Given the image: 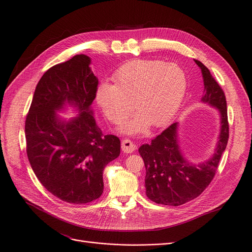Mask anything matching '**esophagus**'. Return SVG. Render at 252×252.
Returning <instances> with one entry per match:
<instances>
[{
  "label": "esophagus",
  "instance_id": "obj_1",
  "mask_svg": "<svg viewBox=\"0 0 252 252\" xmlns=\"http://www.w3.org/2000/svg\"><path fill=\"white\" fill-rule=\"evenodd\" d=\"M122 150L126 154H131L135 150V145L129 139L122 140Z\"/></svg>",
  "mask_w": 252,
  "mask_h": 252
}]
</instances>
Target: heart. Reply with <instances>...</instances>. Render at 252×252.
Here are the masks:
<instances>
[{"mask_svg":"<svg viewBox=\"0 0 252 252\" xmlns=\"http://www.w3.org/2000/svg\"><path fill=\"white\" fill-rule=\"evenodd\" d=\"M115 85L102 83L95 92V100L104 117L114 124L124 122L132 111L137 114L121 130L134 134L167 125L181 106L187 76L176 63L157 60H132L114 74Z\"/></svg>","mask_w":252,"mask_h":252,"instance_id":"b5f03b06","label":"heart"}]
</instances>
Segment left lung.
Returning a JSON list of instances; mask_svg holds the SVG:
<instances>
[{"instance_id": "obj_1", "label": "left lung", "mask_w": 252, "mask_h": 252, "mask_svg": "<svg viewBox=\"0 0 252 252\" xmlns=\"http://www.w3.org/2000/svg\"><path fill=\"white\" fill-rule=\"evenodd\" d=\"M204 90L203 103L215 107L220 119V129L215 152L210 158L199 163L190 162L179 147L178 123H174L152 140L138 149L146 166L147 196L164 205L178 206L197 197L211 183L228 141L226 99L222 89L199 61Z\"/></svg>"}]
</instances>
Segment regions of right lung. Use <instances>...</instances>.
<instances>
[{"label":"right lung","instance_id":"add662e5","mask_svg":"<svg viewBox=\"0 0 252 252\" xmlns=\"http://www.w3.org/2000/svg\"><path fill=\"white\" fill-rule=\"evenodd\" d=\"M91 62L77 55L49 68L35 87L25 126L35 176L52 194L75 204L101 195L103 169L121 153L120 138L103 135L94 118L98 81ZM68 106L78 115L65 120L57 113Z\"/></svg>","mask_w":252,"mask_h":252}]
</instances>
